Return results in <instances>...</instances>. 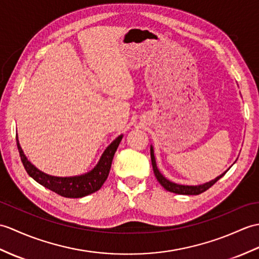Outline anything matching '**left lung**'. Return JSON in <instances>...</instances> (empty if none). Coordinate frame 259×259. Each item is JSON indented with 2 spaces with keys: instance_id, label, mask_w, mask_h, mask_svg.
<instances>
[{
  "instance_id": "1",
  "label": "left lung",
  "mask_w": 259,
  "mask_h": 259,
  "mask_svg": "<svg viewBox=\"0 0 259 259\" xmlns=\"http://www.w3.org/2000/svg\"><path fill=\"white\" fill-rule=\"evenodd\" d=\"M150 153H151V162H152V167H153V172H154V176L157 178V180L159 181V183L163 186V188L169 191V192H173V193H177V194H183V195H198L203 193V192H205L206 190H208L209 188L213 184H215L216 182L219 181V180L224 176V174L227 172L225 171L224 173H222L220 177H218L216 179L212 180V181H209L207 183H204V184H200V185H181V184H177V183H173L169 180L165 179L163 176H162L161 172L159 171L157 163H155V158H154V152H153V147L151 146L150 148Z\"/></svg>"
}]
</instances>
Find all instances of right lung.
<instances>
[{
	"label": "right lung",
	"mask_w": 259,
	"mask_h": 259,
	"mask_svg": "<svg viewBox=\"0 0 259 259\" xmlns=\"http://www.w3.org/2000/svg\"><path fill=\"white\" fill-rule=\"evenodd\" d=\"M121 139L122 135L116 138V139L107 147L105 152L102 153L97 165H96L92 171L78 177L59 178L48 176V174L39 171L37 167H35L31 162L27 160L26 155L24 154L19 143V140H17L16 138L17 149H19L22 163L24 167H25L28 176L33 178L35 181L38 182L40 185L45 186L46 189L55 192V193L61 196L70 198L83 197L94 193V192L98 191L101 188L102 184L105 183L108 178V174H109L113 155H115Z\"/></svg>",
	"instance_id": "1"
}]
</instances>
